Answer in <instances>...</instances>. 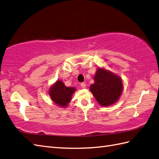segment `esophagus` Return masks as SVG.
<instances>
[{"mask_svg": "<svg viewBox=\"0 0 159 159\" xmlns=\"http://www.w3.org/2000/svg\"><path fill=\"white\" fill-rule=\"evenodd\" d=\"M80 86L82 88H85V86H86V83L83 82V83H80Z\"/></svg>", "mask_w": 159, "mask_h": 159, "instance_id": "1", "label": "esophagus"}]
</instances>
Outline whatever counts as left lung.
I'll use <instances>...</instances> for the list:
<instances>
[{
    "instance_id": "left-lung-1",
    "label": "left lung",
    "mask_w": 159,
    "mask_h": 159,
    "mask_svg": "<svg viewBox=\"0 0 159 159\" xmlns=\"http://www.w3.org/2000/svg\"><path fill=\"white\" fill-rule=\"evenodd\" d=\"M94 80L95 83L90 86V91L99 104L108 106L119 100L123 89L119 76L104 68H98Z\"/></svg>"
}]
</instances>
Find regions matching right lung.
<instances>
[{
	"label": "right lung",
	"instance_id": "1",
	"mask_svg": "<svg viewBox=\"0 0 159 159\" xmlns=\"http://www.w3.org/2000/svg\"><path fill=\"white\" fill-rule=\"evenodd\" d=\"M75 90V88L74 87H66L61 80H58L51 86L49 89V95L57 105L66 107L70 102L72 95Z\"/></svg>",
	"mask_w": 159,
	"mask_h": 159
}]
</instances>
